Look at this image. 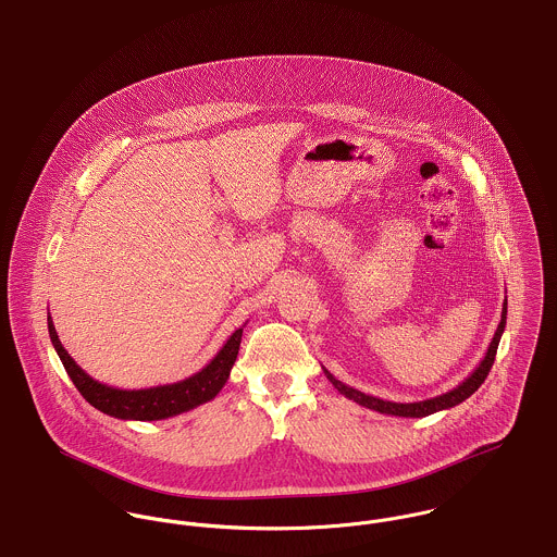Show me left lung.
<instances>
[{"mask_svg": "<svg viewBox=\"0 0 557 557\" xmlns=\"http://www.w3.org/2000/svg\"><path fill=\"white\" fill-rule=\"evenodd\" d=\"M505 326H507V302H503V315H500V324L494 333V339L490 343L483 360L479 362V367L472 371L471 375L462 382L460 385H456L454 389L441 394V396H434V398H426V400H416V403H392V400H384V398H377V396H371V394H364L351 385L343 384L339 382L333 373H329L324 367V375L329 377V382L335 385L339 392H342L345 398L367 407V409H373V411H380L385 416H396V418H426L432 416L436 411H443V409H451L460 403H465L471 394H474L479 389V385L485 382L492 364H494V358H496V349H498V343L500 337L505 333Z\"/></svg>", "mask_w": 557, "mask_h": 557, "instance_id": "left-lung-1", "label": "left lung"}]
</instances>
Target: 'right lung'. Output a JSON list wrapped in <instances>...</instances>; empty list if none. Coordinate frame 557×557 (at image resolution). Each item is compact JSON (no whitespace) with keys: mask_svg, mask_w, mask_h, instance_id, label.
<instances>
[{"mask_svg":"<svg viewBox=\"0 0 557 557\" xmlns=\"http://www.w3.org/2000/svg\"><path fill=\"white\" fill-rule=\"evenodd\" d=\"M242 333H244V326L237 329L226 339V343L220 347V351L199 373H195L182 382L154 385V387H144V389H121V387L101 384V382L92 380L76 364V360L67 354L63 343L59 342L52 318L48 313L50 342L54 345L70 380L78 387V392L101 413L119 418V420H139V422L168 420V418L190 411V409L215 398V394L226 384L231 369L237 360Z\"/></svg>","mask_w":557,"mask_h":557,"instance_id":"1","label":"right lung"}]
</instances>
